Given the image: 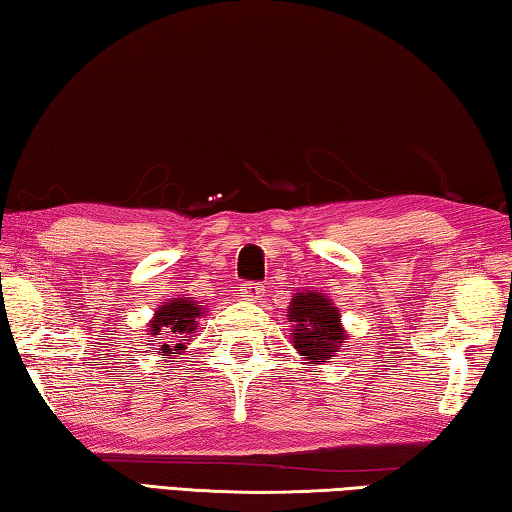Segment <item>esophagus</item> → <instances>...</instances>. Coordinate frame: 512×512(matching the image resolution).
I'll list each match as a JSON object with an SVG mask.
<instances>
[{"mask_svg":"<svg viewBox=\"0 0 512 512\" xmlns=\"http://www.w3.org/2000/svg\"><path fill=\"white\" fill-rule=\"evenodd\" d=\"M263 292H265L263 283H245V286L240 288V297L247 299V301H256V299L263 297Z\"/></svg>","mask_w":512,"mask_h":512,"instance_id":"1","label":"esophagus"}]
</instances>
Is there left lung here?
Masks as SVG:
<instances>
[{
	"label": "left lung",
	"instance_id": "1",
	"mask_svg": "<svg viewBox=\"0 0 512 512\" xmlns=\"http://www.w3.org/2000/svg\"><path fill=\"white\" fill-rule=\"evenodd\" d=\"M288 320L292 326V345L297 354L313 365L329 363L333 351H338L347 333L340 322V308L317 290L297 292L290 301Z\"/></svg>",
	"mask_w": 512,
	"mask_h": 512
}]
</instances>
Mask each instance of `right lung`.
<instances>
[{
    "instance_id": "obj_1",
    "label": "right lung",
    "mask_w": 512,
    "mask_h": 512,
    "mask_svg": "<svg viewBox=\"0 0 512 512\" xmlns=\"http://www.w3.org/2000/svg\"><path fill=\"white\" fill-rule=\"evenodd\" d=\"M206 313V308L199 306V301L190 297H177L158 306L154 320L149 322L147 342L158 349L161 356L181 354L188 347V342L195 338L199 317Z\"/></svg>"
}]
</instances>
